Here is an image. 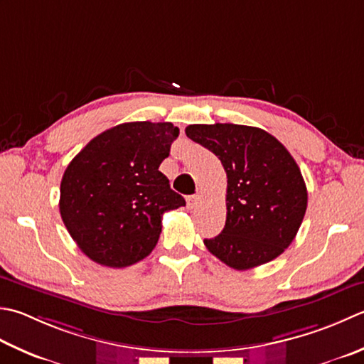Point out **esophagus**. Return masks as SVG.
I'll return each instance as SVG.
<instances>
[{"mask_svg":"<svg viewBox=\"0 0 364 364\" xmlns=\"http://www.w3.org/2000/svg\"><path fill=\"white\" fill-rule=\"evenodd\" d=\"M198 200H200V196H197V194H194V196H189V197L186 198V202H188V208H196L197 203H198Z\"/></svg>","mask_w":364,"mask_h":364,"instance_id":"esophagus-1","label":"esophagus"}]
</instances>
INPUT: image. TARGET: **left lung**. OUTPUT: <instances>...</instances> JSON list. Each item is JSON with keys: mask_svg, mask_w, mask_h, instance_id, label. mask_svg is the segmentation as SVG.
<instances>
[{"mask_svg": "<svg viewBox=\"0 0 364 364\" xmlns=\"http://www.w3.org/2000/svg\"><path fill=\"white\" fill-rule=\"evenodd\" d=\"M186 135L215 153L227 173V219L206 249L238 272L272 262L294 241L308 191L295 159L260 127L191 124Z\"/></svg>", "mask_w": 364, "mask_h": 364, "instance_id": "left-lung-1", "label": "left lung"}]
</instances>
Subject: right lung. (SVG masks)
<instances>
[{
  "label": "right lung",
  "instance_id": "right-lung-1",
  "mask_svg": "<svg viewBox=\"0 0 364 364\" xmlns=\"http://www.w3.org/2000/svg\"><path fill=\"white\" fill-rule=\"evenodd\" d=\"M180 129L134 121L96 135L64 170L60 213L80 251L99 265L124 268L158 243L162 215L186 205L161 162Z\"/></svg>",
  "mask_w": 364,
  "mask_h": 364
}]
</instances>
